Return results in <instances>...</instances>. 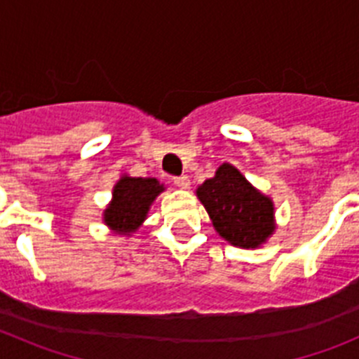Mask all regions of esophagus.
<instances>
[{"label": "esophagus", "instance_id": "esophagus-1", "mask_svg": "<svg viewBox=\"0 0 359 359\" xmlns=\"http://www.w3.org/2000/svg\"><path fill=\"white\" fill-rule=\"evenodd\" d=\"M174 185L180 187V189H190V177L185 176V174L174 177Z\"/></svg>", "mask_w": 359, "mask_h": 359}]
</instances>
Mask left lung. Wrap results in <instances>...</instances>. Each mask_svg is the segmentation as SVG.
<instances>
[{
  "instance_id": "obj_1",
  "label": "left lung",
  "mask_w": 359,
  "mask_h": 359,
  "mask_svg": "<svg viewBox=\"0 0 359 359\" xmlns=\"http://www.w3.org/2000/svg\"><path fill=\"white\" fill-rule=\"evenodd\" d=\"M215 231L237 248H261L277 230L275 205L231 163H221L214 177L196 189Z\"/></svg>"
}]
</instances>
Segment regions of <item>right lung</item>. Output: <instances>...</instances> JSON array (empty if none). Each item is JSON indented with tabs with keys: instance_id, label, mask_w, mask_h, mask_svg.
<instances>
[{
	"instance_id": "add662e5",
	"label": "right lung",
	"mask_w": 359,
	"mask_h": 359,
	"mask_svg": "<svg viewBox=\"0 0 359 359\" xmlns=\"http://www.w3.org/2000/svg\"><path fill=\"white\" fill-rule=\"evenodd\" d=\"M163 190L165 185L156 177H133L123 172L102 212L104 224L116 236L131 237L144 224L151 205Z\"/></svg>"
}]
</instances>
